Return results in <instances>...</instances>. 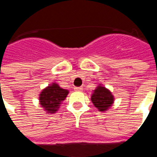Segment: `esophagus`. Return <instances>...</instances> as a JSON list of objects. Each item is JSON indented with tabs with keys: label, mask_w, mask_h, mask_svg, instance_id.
<instances>
[{
	"label": "esophagus",
	"mask_w": 157,
	"mask_h": 157,
	"mask_svg": "<svg viewBox=\"0 0 157 157\" xmlns=\"http://www.w3.org/2000/svg\"><path fill=\"white\" fill-rule=\"evenodd\" d=\"M75 90L76 92H82V91H83V88L80 86V87H75Z\"/></svg>",
	"instance_id": "obj_1"
}]
</instances>
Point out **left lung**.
<instances>
[{"label": "left lung", "instance_id": "1", "mask_svg": "<svg viewBox=\"0 0 157 157\" xmlns=\"http://www.w3.org/2000/svg\"><path fill=\"white\" fill-rule=\"evenodd\" d=\"M91 100L98 111L105 112L112 107L114 102V98L109 89L100 84L93 91V93L91 96Z\"/></svg>", "mask_w": 157, "mask_h": 157}]
</instances>
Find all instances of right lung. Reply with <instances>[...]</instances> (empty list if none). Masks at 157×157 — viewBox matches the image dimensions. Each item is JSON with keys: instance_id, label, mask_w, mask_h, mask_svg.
Masks as SVG:
<instances>
[{"instance_id": "add662e5", "label": "right lung", "mask_w": 157, "mask_h": 157, "mask_svg": "<svg viewBox=\"0 0 157 157\" xmlns=\"http://www.w3.org/2000/svg\"><path fill=\"white\" fill-rule=\"evenodd\" d=\"M68 93V90L63 89L57 83L53 82L40 92L39 104L47 113L53 114L58 111L60 104L66 98Z\"/></svg>"}]
</instances>
